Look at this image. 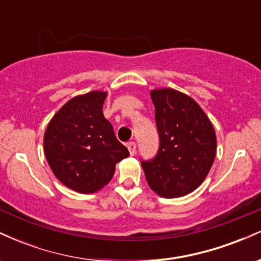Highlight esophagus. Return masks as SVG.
<instances>
[{"instance_id":"obj_1","label":"esophagus","mask_w":261,"mask_h":261,"mask_svg":"<svg viewBox=\"0 0 261 261\" xmlns=\"http://www.w3.org/2000/svg\"><path fill=\"white\" fill-rule=\"evenodd\" d=\"M127 148H128V152H130V154L134 155L136 153V142H135V141H130V142H127Z\"/></svg>"}]
</instances>
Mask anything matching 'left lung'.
<instances>
[{"label":"left lung","instance_id":"1","mask_svg":"<svg viewBox=\"0 0 261 261\" xmlns=\"http://www.w3.org/2000/svg\"><path fill=\"white\" fill-rule=\"evenodd\" d=\"M160 148L141 161L149 188L162 197H180L205 180L216 155V134L195 100L169 88L151 92Z\"/></svg>","mask_w":261,"mask_h":261}]
</instances>
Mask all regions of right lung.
Instances as JSON below:
<instances>
[{
    "label": "right lung",
    "instance_id": "obj_1",
    "mask_svg": "<svg viewBox=\"0 0 261 261\" xmlns=\"http://www.w3.org/2000/svg\"><path fill=\"white\" fill-rule=\"evenodd\" d=\"M106 97L107 93L93 91L72 98L45 131V157L54 174L66 187L82 194L107 185L115 164L130 154L104 118Z\"/></svg>",
    "mask_w": 261,
    "mask_h": 261
}]
</instances>
